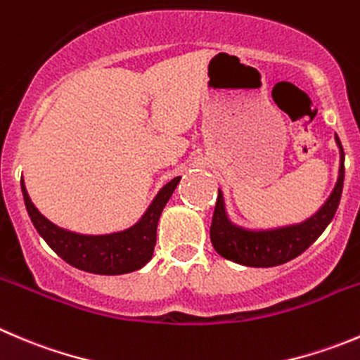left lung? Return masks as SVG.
<instances>
[{
	"label": "left lung",
	"mask_w": 360,
	"mask_h": 360,
	"mask_svg": "<svg viewBox=\"0 0 360 360\" xmlns=\"http://www.w3.org/2000/svg\"><path fill=\"white\" fill-rule=\"evenodd\" d=\"M334 141L340 149L338 181L319 211L302 221L274 226V229H246L229 218L225 197L223 191L218 190V200L211 223V243L216 253L246 267H274L308 250L333 221L341 200L345 181V153L338 135H334Z\"/></svg>",
	"instance_id": "1"
}]
</instances>
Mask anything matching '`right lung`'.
<instances>
[{
    "mask_svg": "<svg viewBox=\"0 0 360 360\" xmlns=\"http://www.w3.org/2000/svg\"><path fill=\"white\" fill-rule=\"evenodd\" d=\"M179 181L181 177H174L172 181H169L156 193L137 223L120 232L98 233V236L72 232V230L58 226L34 207L27 195L24 179H20V188H22L27 214L37 232L66 264L86 273L117 276V274L139 271L151 260L156 244L158 219Z\"/></svg>",
    "mask_w": 360,
    "mask_h": 360,
    "instance_id": "add662e5",
    "label": "right lung"
}]
</instances>
